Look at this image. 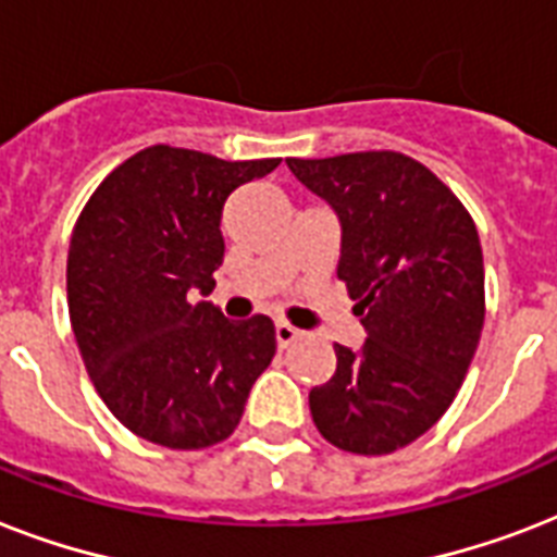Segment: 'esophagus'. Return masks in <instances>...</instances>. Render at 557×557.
Returning <instances> with one entry per match:
<instances>
[{"mask_svg": "<svg viewBox=\"0 0 557 557\" xmlns=\"http://www.w3.org/2000/svg\"><path fill=\"white\" fill-rule=\"evenodd\" d=\"M274 338H277L280 349H286V347H292L297 338H300V330H295L292 323L280 321L277 326H274Z\"/></svg>", "mask_w": 557, "mask_h": 557, "instance_id": "esophagus-1", "label": "esophagus"}]
</instances>
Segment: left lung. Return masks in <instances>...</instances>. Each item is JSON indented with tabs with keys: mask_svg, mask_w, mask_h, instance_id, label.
<instances>
[{
	"mask_svg": "<svg viewBox=\"0 0 557 557\" xmlns=\"http://www.w3.org/2000/svg\"><path fill=\"white\" fill-rule=\"evenodd\" d=\"M341 219L338 280L361 352L335 344V375L309 393L335 448L381 457L431 431L457 398L485 321L476 225L445 182L396 150L286 159Z\"/></svg>",
	"mask_w": 557,
	"mask_h": 557,
	"instance_id": "1",
	"label": "left lung"
}]
</instances>
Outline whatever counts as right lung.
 I'll list each match as a JSON object with an SVG mask.
<instances>
[{
    "label": "right lung",
    "mask_w": 557,
    "mask_h": 557,
    "mask_svg": "<svg viewBox=\"0 0 557 557\" xmlns=\"http://www.w3.org/2000/svg\"><path fill=\"white\" fill-rule=\"evenodd\" d=\"M277 164L156 144L117 164L81 210L65 265L74 341L103 405L135 436L199 450L243 419L277 349L274 323L227 321L196 295L216 286L227 196Z\"/></svg>",
    "instance_id": "right-lung-1"
}]
</instances>
